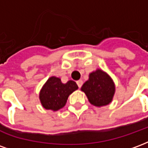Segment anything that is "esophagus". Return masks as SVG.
<instances>
[{
  "mask_svg": "<svg viewBox=\"0 0 148 148\" xmlns=\"http://www.w3.org/2000/svg\"><path fill=\"white\" fill-rule=\"evenodd\" d=\"M77 86L79 87V88H81V87L82 86L83 82H82V80H78L77 82Z\"/></svg>",
  "mask_w": 148,
  "mask_h": 148,
  "instance_id": "esophagus-1",
  "label": "esophagus"
}]
</instances>
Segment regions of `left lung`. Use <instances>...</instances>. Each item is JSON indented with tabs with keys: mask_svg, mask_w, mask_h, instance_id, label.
Returning a JSON list of instances; mask_svg holds the SVG:
<instances>
[{
	"mask_svg": "<svg viewBox=\"0 0 148 148\" xmlns=\"http://www.w3.org/2000/svg\"><path fill=\"white\" fill-rule=\"evenodd\" d=\"M81 90L86 93L93 106L101 107L109 105L115 93V85L109 74L100 69L90 74Z\"/></svg>",
	"mask_w": 148,
	"mask_h": 148,
	"instance_id": "obj_1",
	"label": "left lung"
}]
</instances>
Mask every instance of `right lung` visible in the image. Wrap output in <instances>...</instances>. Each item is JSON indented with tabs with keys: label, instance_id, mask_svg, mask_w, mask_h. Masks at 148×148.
<instances>
[{
	"label": "right lung",
	"instance_id": "add662e5",
	"mask_svg": "<svg viewBox=\"0 0 148 148\" xmlns=\"http://www.w3.org/2000/svg\"><path fill=\"white\" fill-rule=\"evenodd\" d=\"M77 88V84L74 81L70 80L63 84L59 77H51L40 90V102L44 109L58 111L64 107L69 95Z\"/></svg>",
	"mask_w": 148,
	"mask_h": 148
}]
</instances>
